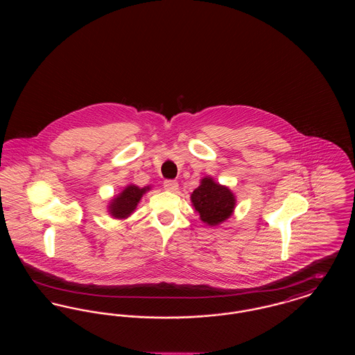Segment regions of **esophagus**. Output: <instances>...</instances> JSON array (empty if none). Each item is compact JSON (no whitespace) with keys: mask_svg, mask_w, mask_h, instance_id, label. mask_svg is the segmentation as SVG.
Returning a JSON list of instances; mask_svg holds the SVG:
<instances>
[{"mask_svg":"<svg viewBox=\"0 0 355 355\" xmlns=\"http://www.w3.org/2000/svg\"><path fill=\"white\" fill-rule=\"evenodd\" d=\"M164 187L168 190V191H177L178 190V182L174 181V180H166L164 182Z\"/></svg>","mask_w":355,"mask_h":355,"instance_id":"obj_1","label":"esophagus"}]
</instances>
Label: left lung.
<instances>
[{
    "mask_svg": "<svg viewBox=\"0 0 355 355\" xmlns=\"http://www.w3.org/2000/svg\"><path fill=\"white\" fill-rule=\"evenodd\" d=\"M191 202L205 223L216 226L232 216L236 198L227 187L216 184L213 178L207 177L193 191Z\"/></svg>",
    "mask_w": 355,
    "mask_h": 355,
    "instance_id": "1",
    "label": "left lung"
}]
</instances>
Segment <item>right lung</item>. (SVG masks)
<instances>
[{
	"label": "right lung",
	"mask_w": 355,
	"mask_h": 355,
	"mask_svg": "<svg viewBox=\"0 0 355 355\" xmlns=\"http://www.w3.org/2000/svg\"><path fill=\"white\" fill-rule=\"evenodd\" d=\"M146 190H149V187L139 189L135 185L128 186L119 197H116L113 202L110 203V214L116 218H125L130 216Z\"/></svg>",
	"instance_id": "obj_1"
}]
</instances>
